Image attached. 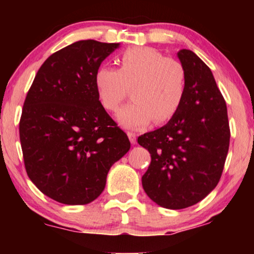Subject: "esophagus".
<instances>
[{
    "label": "esophagus",
    "mask_w": 254,
    "mask_h": 254,
    "mask_svg": "<svg viewBox=\"0 0 254 254\" xmlns=\"http://www.w3.org/2000/svg\"><path fill=\"white\" fill-rule=\"evenodd\" d=\"M127 136H128V138H129L131 144L136 143V135H135V133H133V131H128Z\"/></svg>",
    "instance_id": "1"
}]
</instances>
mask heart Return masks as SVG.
I'll return each mask as SVG.
<instances>
[{
    "label": "heart",
    "instance_id": "obj_1",
    "mask_svg": "<svg viewBox=\"0 0 254 254\" xmlns=\"http://www.w3.org/2000/svg\"><path fill=\"white\" fill-rule=\"evenodd\" d=\"M119 65L98 67L95 88L109 112H117L131 89L133 102L117 116L121 126L141 129L152 120L164 124L176 116L187 90V72L179 61L155 48L130 47L120 55Z\"/></svg>",
    "mask_w": 254,
    "mask_h": 254
}]
</instances>
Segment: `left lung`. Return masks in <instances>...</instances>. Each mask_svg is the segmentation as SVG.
<instances>
[{"label":"left lung","instance_id":"left-lung-1","mask_svg":"<svg viewBox=\"0 0 254 254\" xmlns=\"http://www.w3.org/2000/svg\"><path fill=\"white\" fill-rule=\"evenodd\" d=\"M177 55L187 72L183 105L165 126L137 138L151 156L144 192L168 209L193 206L216 187L230 142L227 105L213 72L192 51Z\"/></svg>","mask_w":254,"mask_h":254}]
</instances>
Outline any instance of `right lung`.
Here are the masks:
<instances>
[{"instance_id":"add662e5","label":"right lung","mask_w":254,"mask_h":254,"mask_svg":"<svg viewBox=\"0 0 254 254\" xmlns=\"http://www.w3.org/2000/svg\"><path fill=\"white\" fill-rule=\"evenodd\" d=\"M120 44L79 40L52 54L24 102L19 138L27 176L45 195L86 204L130 148L100 104L95 72Z\"/></svg>"}]
</instances>
